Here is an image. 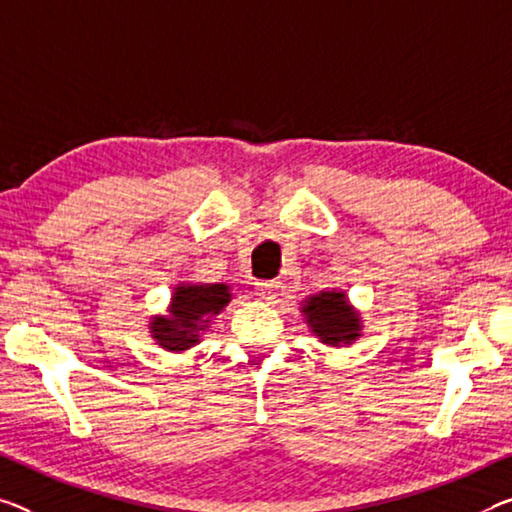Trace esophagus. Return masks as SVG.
<instances>
[{"label": "esophagus", "instance_id": "obj_1", "mask_svg": "<svg viewBox=\"0 0 512 512\" xmlns=\"http://www.w3.org/2000/svg\"><path fill=\"white\" fill-rule=\"evenodd\" d=\"M279 281H256V290L263 300H272L274 293H277Z\"/></svg>", "mask_w": 512, "mask_h": 512}]
</instances>
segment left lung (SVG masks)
I'll return each mask as SVG.
<instances>
[{
    "label": "left lung",
    "instance_id": "8db88e82",
    "mask_svg": "<svg viewBox=\"0 0 512 512\" xmlns=\"http://www.w3.org/2000/svg\"><path fill=\"white\" fill-rule=\"evenodd\" d=\"M309 325L322 343L341 345L359 336V318L348 309L343 293H320L304 304Z\"/></svg>",
    "mask_w": 512,
    "mask_h": 512
}]
</instances>
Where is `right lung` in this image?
Listing matches in <instances>:
<instances>
[{
  "label": "right lung",
  "mask_w": 512,
  "mask_h": 512,
  "mask_svg": "<svg viewBox=\"0 0 512 512\" xmlns=\"http://www.w3.org/2000/svg\"><path fill=\"white\" fill-rule=\"evenodd\" d=\"M231 300L224 283L215 286H180L174 293L171 318L153 322V336L167 350H187L199 338L196 332L208 325V316L219 313Z\"/></svg>",
  "instance_id": "add662e5"
}]
</instances>
